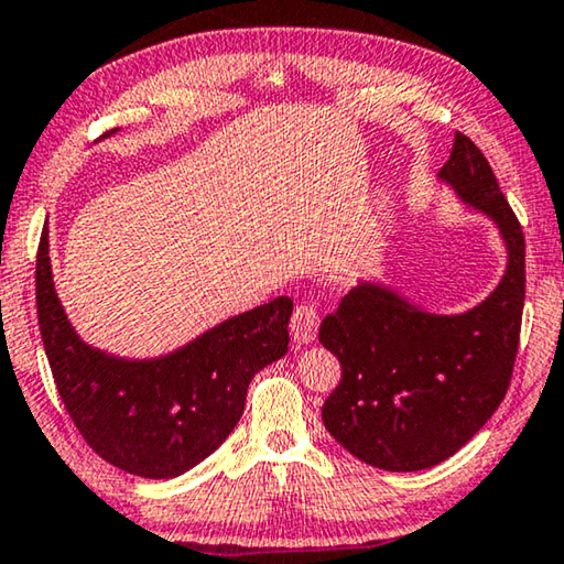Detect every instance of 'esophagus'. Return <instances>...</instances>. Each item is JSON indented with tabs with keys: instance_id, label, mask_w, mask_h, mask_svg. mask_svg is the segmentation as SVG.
<instances>
[{
	"instance_id": "34e87169",
	"label": "esophagus",
	"mask_w": 564,
	"mask_h": 564,
	"mask_svg": "<svg viewBox=\"0 0 564 564\" xmlns=\"http://www.w3.org/2000/svg\"><path fill=\"white\" fill-rule=\"evenodd\" d=\"M317 327H319V315L315 305H307V302H302L294 310L292 315V337L297 345H307L317 337Z\"/></svg>"
}]
</instances>
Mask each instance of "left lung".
<instances>
[{"instance_id":"1","label":"left lung","mask_w":564,"mask_h":564,"mask_svg":"<svg viewBox=\"0 0 564 564\" xmlns=\"http://www.w3.org/2000/svg\"><path fill=\"white\" fill-rule=\"evenodd\" d=\"M438 178L497 224L507 270L487 300L436 315L378 282H360L319 325L343 366L323 423L376 469L421 471L454 456L505 401L524 310V234L471 138L456 133Z\"/></svg>"}]
</instances>
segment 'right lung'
Instances as JSON below:
<instances>
[{
    "label": "right lung",
    "mask_w": 564,
    "mask_h": 564,
    "mask_svg": "<svg viewBox=\"0 0 564 564\" xmlns=\"http://www.w3.org/2000/svg\"><path fill=\"white\" fill-rule=\"evenodd\" d=\"M34 282L42 343L67 413L95 454L143 479H173L212 456L245 413L252 378L290 345L292 300L276 297L161 358L90 348L57 300L47 227Z\"/></svg>",
    "instance_id": "1"
}]
</instances>
